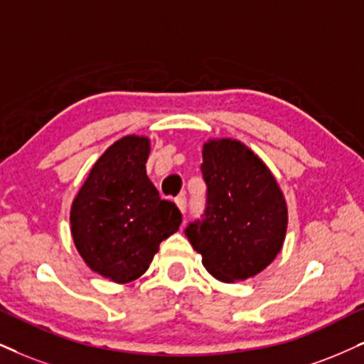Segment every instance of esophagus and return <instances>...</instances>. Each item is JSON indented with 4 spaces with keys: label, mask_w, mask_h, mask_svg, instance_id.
Segmentation results:
<instances>
[{
    "label": "esophagus",
    "mask_w": 364,
    "mask_h": 364,
    "mask_svg": "<svg viewBox=\"0 0 364 364\" xmlns=\"http://www.w3.org/2000/svg\"><path fill=\"white\" fill-rule=\"evenodd\" d=\"M175 204H177V208L181 209V213H186V208H187V199H186V196L181 194V196L175 197Z\"/></svg>",
    "instance_id": "1"
}]
</instances>
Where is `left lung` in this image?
<instances>
[{"mask_svg":"<svg viewBox=\"0 0 364 364\" xmlns=\"http://www.w3.org/2000/svg\"><path fill=\"white\" fill-rule=\"evenodd\" d=\"M200 172L208 186L203 219L186 236L210 275L224 284L255 277L284 246L287 204L270 168L241 141L209 140Z\"/></svg>","mask_w":364,"mask_h":364,"instance_id":"obj_1","label":"left lung"}]
</instances>
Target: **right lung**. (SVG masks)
Instances as JSON below:
<instances>
[{
  "instance_id": "obj_1",
  "label": "right lung",
  "mask_w": 364,
  "mask_h": 364,
  "mask_svg": "<svg viewBox=\"0 0 364 364\" xmlns=\"http://www.w3.org/2000/svg\"><path fill=\"white\" fill-rule=\"evenodd\" d=\"M150 140L114 141L92 165L70 208V231L79 255L92 272L116 284L148 270L159 246L178 230L182 214L160 199L146 175Z\"/></svg>"
}]
</instances>
